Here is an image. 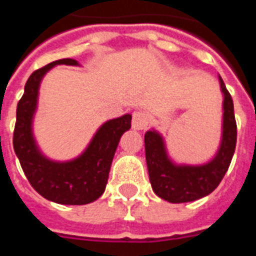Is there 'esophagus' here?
<instances>
[{"label": "esophagus", "mask_w": 256, "mask_h": 256, "mask_svg": "<svg viewBox=\"0 0 256 256\" xmlns=\"http://www.w3.org/2000/svg\"><path fill=\"white\" fill-rule=\"evenodd\" d=\"M150 123V118H148V114L142 110H137V111L133 112V119H132V124H133V128L136 130H144L148 126Z\"/></svg>", "instance_id": "esophagus-1"}]
</instances>
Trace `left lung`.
Instances as JSON below:
<instances>
[{"label":"left lung","instance_id":"obj_1","mask_svg":"<svg viewBox=\"0 0 256 256\" xmlns=\"http://www.w3.org/2000/svg\"><path fill=\"white\" fill-rule=\"evenodd\" d=\"M224 93L222 140L216 155L206 164H176L167 156L163 137L156 130L145 133V158L154 192L170 203H188L212 192L228 172L236 150L237 126L233 100L220 76Z\"/></svg>","mask_w":256,"mask_h":256}]
</instances>
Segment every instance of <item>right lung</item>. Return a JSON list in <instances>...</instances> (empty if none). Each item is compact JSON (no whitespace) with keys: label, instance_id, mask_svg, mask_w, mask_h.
Masks as SVG:
<instances>
[{"label":"right lung","instance_id":"1","mask_svg":"<svg viewBox=\"0 0 256 256\" xmlns=\"http://www.w3.org/2000/svg\"><path fill=\"white\" fill-rule=\"evenodd\" d=\"M58 64L78 66L74 58H62L36 70L27 79L24 94L18 102L14 132V150L31 186L50 202L82 206L104 193L112 159L124 132L132 128V115L126 114L106 122L96 132L84 152L68 162H54L42 155L32 134V118L38 102V90L45 74Z\"/></svg>","mask_w":256,"mask_h":256}]
</instances>
